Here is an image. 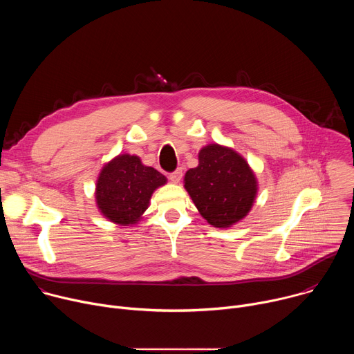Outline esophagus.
Listing matches in <instances>:
<instances>
[{
  "instance_id": "esophagus-1",
  "label": "esophagus",
  "mask_w": 354,
  "mask_h": 354,
  "mask_svg": "<svg viewBox=\"0 0 354 354\" xmlns=\"http://www.w3.org/2000/svg\"><path fill=\"white\" fill-rule=\"evenodd\" d=\"M182 169H176L175 172H172V174H169V179H171V182L172 183H179L180 182V179H182Z\"/></svg>"
}]
</instances>
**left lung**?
Returning a JSON list of instances; mask_svg holds the SVG:
<instances>
[{"instance_id":"8db88e82","label":"left lung","mask_w":354,"mask_h":354,"mask_svg":"<svg viewBox=\"0 0 354 354\" xmlns=\"http://www.w3.org/2000/svg\"><path fill=\"white\" fill-rule=\"evenodd\" d=\"M183 183L201 217L216 228L243 220L258 194V179L248 161L220 144L198 151V165L185 174Z\"/></svg>"}]
</instances>
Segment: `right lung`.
Masks as SVG:
<instances>
[{"mask_svg": "<svg viewBox=\"0 0 354 354\" xmlns=\"http://www.w3.org/2000/svg\"><path fill=\"white\" fill-rule=\"evenodd\" d=\"M167 183V178L141 162L140 157L119 154L100 169L95 186L99 213L109 221L131 227L149 206L153 193Z\"/></svg>", "mask_w": 354, "mask_h": 354, "instance_id": "obj_1", "label": "right lung"}]
</instances>
